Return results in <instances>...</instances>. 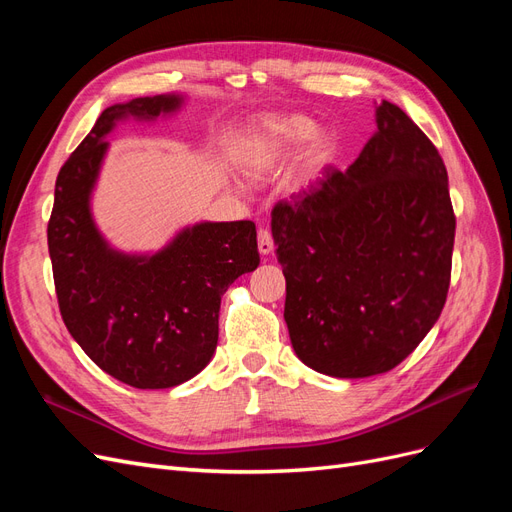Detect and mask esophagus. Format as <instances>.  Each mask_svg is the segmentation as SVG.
I'll list each match as a JSON object with an SVG mask.
<instances>
[{
    "instance_id": "obj_1",
    "label": "esophagus",
    "mask_w": 512,
    "mask_h": 512,
    "mask_svg": "<svg viewBox=\"0 0 512 512\" xmlns=\"http://www.w3.org/2000/svg\"><path fill=\"white\" fill-rule=\"evenodd\" d=\"M258 250L262 256H269L273 252V237H271V230L260 226L258 228Z\"/></svg>"
}]
</instances>
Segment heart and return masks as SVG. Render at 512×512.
<instances>
[{
	"mask_svg": "<svg viewBox=\"0 0 512 512\" xmlns=\"http://www.w3.org/2000/svg\"><path fill=\"white\" fill-rule=\"evenodd\" d=\"M314 126L305 117L273 119L267 123L265 134L258 136L250 149V173L265 175L280 166L305 138L312 136Z\"/></svg>",
	"mask_w": 512,
	"mask_h": 512,
	"instance_id": "1",
	"label": "heart"
}]
</instances>
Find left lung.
Listing matches in <instances>:
<instances>
[{
    "label": "left lung",
    "mask_w": 512,
    "mask_h": 512,
    "mask_svg": "<svg viewBox=\"0 0 512 512\" xmlns=\"http://www.w3.org/2000/svg\"><path fill=\"white\" fill-rule=\"evenodd\" d=\"M348 170L324 168L271 211L284 318L299 359L367 378L397 367L440 318L455 211L440 153L391 102Z\"/></svg>",
    "instance_id": "8db88e82"
}]
</instances>
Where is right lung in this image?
Listing matches in <instances>:
<instances>
[{
    "mask_svg": "<svg viewBox=\"0 0 512 512\" xmlns=\"http://www.w3.org/2000/svg\"><path fill=\"white\" fill-rule=\"evenodd\" d=\"M179 96L108 106L55 181L49 254L61 318L85 354L134 389H170L194 378L218 346L220 301L239 275L258 267L250 220L196 224L153 256H123L100 237L89 213L106 141L121 117H158Z\"/></svg>",
    "mask_w": 512,
    "mask_h": 512,
    "instance_id": "right-lung-1",
    "label": "right lung"
}]
</instances>
